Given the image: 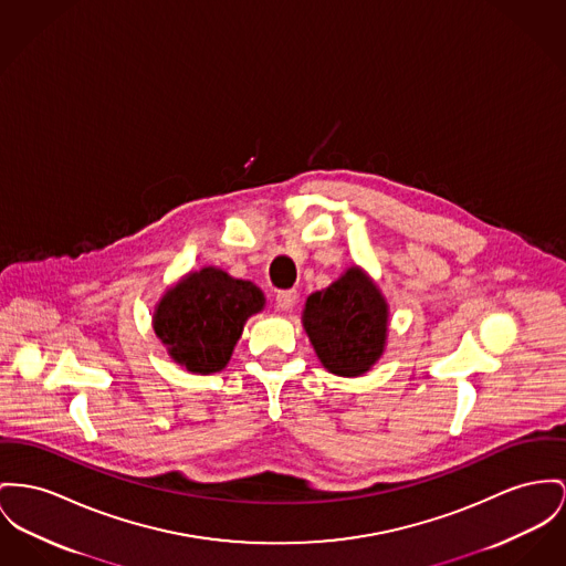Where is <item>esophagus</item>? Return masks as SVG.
Returning <instances> with one entry per match:
<instances>
[{
	"mask_svg": "<svg viewBox=\"0 0 566 566\" xmlns=\"http://www.w3.org/2000/svg\"><path fill=\"white\" fill-rule=\"evenodd\" d=\"M296 302H298V292H296V290H283V292L276 294V304H279V308H283V311L294 308Z\"/></svg>",
	"mask_w": 566,
	"mask_h": 566,
	"instance_id": "34e87169",
	"label": "esophagus"
}]
</instances>
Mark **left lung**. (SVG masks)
<instances>
[{"label": "left lung", "instance_id": "obj_1", "mask_svg": "<svg viewBox=\"0 0 566 566\" xmlns=\"http://www.w3.org/2000/svg\"><path fill=\"white\" fill-rule=\"evenodd\" d=\"M302 322L322 365L337 376L356 377L384 352L388 308L376 285L349 268L331 287L308 296Z\"/></svg>", "mask_w": 566, "mask_h": 566}]
</instances>
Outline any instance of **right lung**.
<instances>
[{
  "mask_svg": "<svg viewBox=\"0 0 566 566\" xmlns=\"http://www.w3.org/2000/svg\"><path fill=\"white\" fill-rule=\"evenodd\" d=\"M262 308L264 294L251 281L203 268L165 294L154 331L176 363L208 376L226 367L244 322Z\"/></svg>",
  "mask_w": 566,
  "mask_h": 566,
  "instance_id": "right-lung-1",
  "label": "right lung"
}]
</instances>
